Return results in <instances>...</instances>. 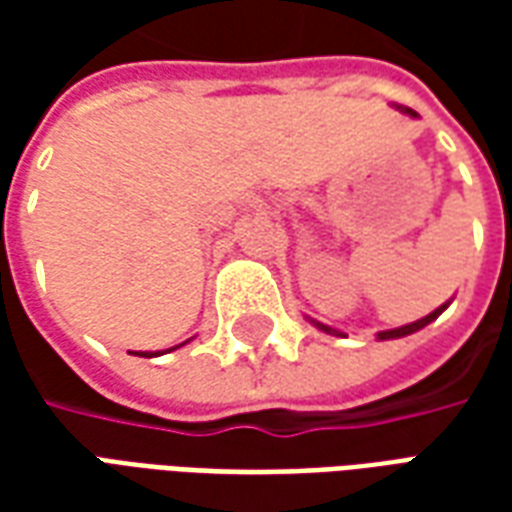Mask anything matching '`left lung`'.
<instances>
[{
	"label": "left lung",
	"instance_id": "obj_1",
	"mask_svg": "<svg viewBox=\"0 0 512 512\" xmlns=\"http://www.w3.org/2000/svg\"><path fill=\"white\" fill-rule=\"evenodd\" d=\"M397 109H403V106H397ZM403 112H406V115H411V117H417V112H414V109H403ZM447 307H450V301H447V304H441L439 310H433L430 315H425V318H419V321L406 323V326H397V329H386V332H378V340H397V337H406V334L419 332V329H425L428 323L436 321V318H439L441 312L447 310ZM307 321H310L312 326H318V329H321V332H326V334H334V337H348L345 332H337V329H332V326H326V323H321V321H312V318H307Z\"/></svg>",
	"mask_w": 512,
	"mask_h": 512
}]
</instances>
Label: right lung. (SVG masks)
Returning a JSON list of instances; mask_svg holds the SVG:
<instances>
[{
    "mask_svg": "<svg viewBox=\"0 0 512 512\" xmlns=\"http://www.w3.org/2000/svg\"><path fill=\"white\" fill-rule=\"evenodd\" d=\"M186 343H189V340H186ZM186 343H180V345H186ZM180 345H175V348H180ZM175 348H169V351H175ZM161 354H164V351H156V354H153V351H139L136 356H147V359H153V356H161Z\"/></svg>",
    "mask_w": 512,
    "mask_h": 512,
    "instance_id": "right-lung-1",
    "label": "right lung"
}]
</instances>
